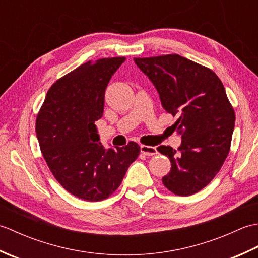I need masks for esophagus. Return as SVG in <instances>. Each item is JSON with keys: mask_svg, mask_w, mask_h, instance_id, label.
I'll list each match as a JSON object with an SVG mask.
<instances>
[{"mask_svg": "<svg viewBox=\"0 0 258 258\" xmlns=\"http://www.w3.org/2000/svg\"><path fill=\"white\" fill-rule=\"evenodd\" d=\"M141 153L146 156H153L157 154V151L155 147L147 146V145H141Z\"/></svg>", "mask_w": 258, "mask_h": 258, "instance_id": "esophagus-1", "label": "esophagus"}]
</instances>
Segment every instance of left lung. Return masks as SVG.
<instances>
[{"mask_svg": "<svg viewBox=\"0 0 258 258\" xmlns=\"http://www.w3.org/2000/svg\"><path fill=\"white\" fill-rule=\"evenodd\" d=\"M134 62L154 84L163 108L177 116L173 126L182 135L177 151L157 147L172 165L162 182L176 195L195 194L216 176L231 149L235 113L222 81L212 70L177 54Z\"/></svg>", "mask_w": 258, "mask_h": 258, "instance_id": "left-lung-1", "label": "left lung"}]
</instances>
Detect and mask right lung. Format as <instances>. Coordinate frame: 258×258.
<instances>
[{"label": "right lung", "mask_w": 258, "mask_h": 258, "mask_svg": "<svg viewBox=\"0 0 258 258\" xmlns=\"http://www.w3.org/2000/svg\"><path fill=\"white\" fill-rule=\"evenodd\" d=\"M124 61L109 57L80 65L51 86L37 114L36 136L47 166L81 200L111 196L140 154L135 142L106 150L95 126L103 115L106 86Z\"/></svg>", "instance_id": "right-lung-1"}]
</instances>
